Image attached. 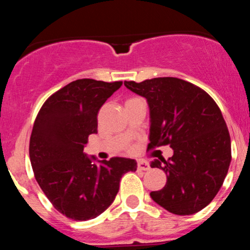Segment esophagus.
<instances>
[{"label": "esophagus", "instance_id": "obj_1", "mask_svg": "<svg viewBox=\"0 0 250 250\" xmlns=\"http://www.w3.org/2000/svg\"><path fill=\"white\" fill-rule=\"evenodd\" d=\"M137 168L140 169V170H148L149 168V163L146 162V161H139L137 162Z\"/></svg>", "mask_w": 250, "mask_h": 250}]
</instances>
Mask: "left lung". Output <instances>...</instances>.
I'll return each mask as SVG.
<instances>
[{
  "instance_id": "obj_1",
  "label": "left lung",
  "mask_w": 250,
  "mask_h": 250,
  "mask_svg": "<svg viewBox=\"0 0 250 250\" xmlns=\"http://www.w3.org/2000/svg\"><path fill=\"white\" fill-rule=\"evenodd\" d=\"M125 85L148 102V149L169 145L174 150L168 160L150 163L167 174L166 186L151 191V199L176 215L202 210L219 193L231 161L230 136L219 105L203 89L176 77Z\"/></svg>"
}]
</instances>
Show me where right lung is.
Instances as JSON below:
<instances>
[{
	"label": "right lung",
	"instance_id": "obj_1",
	"mask_svg": "<svg viewBox=\"0 0 250 250\" xmlns=\"http://www.w3.org/2000/svg\"><path fill=\"white\" fill-rule=\"evenodd\" d=\"M122 81L81 79L43 103L34 122L29 156L35 179L56 210L71 220L95 219L115 200L122 175L135 171V160L111 157L93 163L83 153L97 133V114Z\"/></svg>",
	"mask_w": 250,
	"mask_h": 250
}]
</instances>
